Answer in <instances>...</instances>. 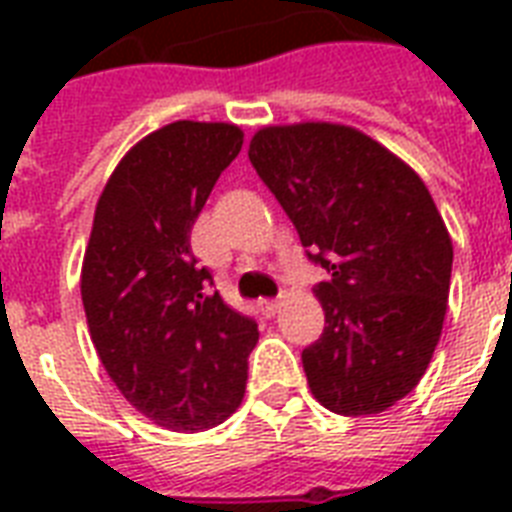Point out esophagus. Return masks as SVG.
<instances>
[{
	"mask_svg": "<svg viewBox=\"0 0 512 512\" xmlns=\"http://www.w3.org/2000/svg\"><path fill=\"white\" fill-rule=\"evenodd\" d=\"M260 308L265 311V316H276L281 311V300H265V303H260Z\"/></svg>",
	"mask_w": 512,
	"mask_h": 512,
	"instance_id": "esophagus-1",
	"label": "esophagus"
}]
</instances>
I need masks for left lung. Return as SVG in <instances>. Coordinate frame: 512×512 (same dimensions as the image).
<instances>
[{"instance_id":"1","label":"left lung","mask_w":512,"mask_h":512,"mask_svg":"<svg viewBox=\"0 0 512 512\" xmlns=\"http://www.w3.org/2000/svg\"><path fill=\"white\" fill-rule=\"evenodd\" d=\"M249 162L295 223L324 335L303 350L311 393L345 417L385 412L412 393L444 329L452 239L420 175L356 127H263Z\"/></svg>"}]
</instances>
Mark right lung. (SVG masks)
I'll return each mask as SVG.
<instances>
[{
	"label": "right lung",
	"mask_w": 512,
	"mask_h": 512,
	"mask_svg": "<svg viewBox=\"0 0 512 512\" xmlns=\"http://www.w3.org/2000/svg\"><path fill=\"white\" fill-rule=\"evenodd\" d=\"M244 132L172 122L122 156L100 193L82 263V303L108 377L148 420L199 433L247 390L257 324L207 287L191 228Z\"/></svg>",
	"instance_id": "1"
}]
</instances>
